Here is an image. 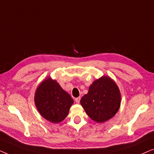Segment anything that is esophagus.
Returning <instances> with one entry per match:
<instances>
[{
    "instance_id": "1",
    "label": "esophagus",
    "mask_w": 154,
    "mask_h": 154,
    "mask_svg": "<svg viewBox=\"0 0 154 154\" xmlns=\"http://www.w3.org/2000/svg\"><path fill=\"white\" fill-rule=\"evenodd\" d=\"M80 100H81V97H76L75 99V102L76 103H79Z\"/></svg>"
}]
</instances>
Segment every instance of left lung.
Here are the masks:
<instances>
[{
    "instance_id": "1",
    "label": "left lung",
    "mask_w": 154,
    "mask_h": 154,
    "mask_svg": "<svg viewBox=\"0 0 154 154\" xmlns=\"http://www.w3.org/2000/svg\"><path fill=\"white\" fill-rule=\"evenodd\" d=\"M81 104L90 119L103 123L111 119L119 111L120 90L110 78L103 76L90 86L88 94L81 98Z\"/></svg>"
}]
</instances>
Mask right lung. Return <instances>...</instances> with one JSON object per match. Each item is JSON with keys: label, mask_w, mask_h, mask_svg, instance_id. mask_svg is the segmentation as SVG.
Returning <instances> with one entry per match:
<instances>
[{"label": "right lung", "mask_w": 154, "mask_h": 154, "mask_svg": "<svg viewBox=\"0 0 154 154\" xmlns=\"http://www.w3.org/2000/svg\"><path fill=\"white\" fill-rule=\"evenodd\" d=\"M34 100L42 116L54 123H60L67 116L73 103L69 94L50 78L42 82L38 87Z\"/></svg>", "instance_id": "right-lung-1"}]
</instances>
